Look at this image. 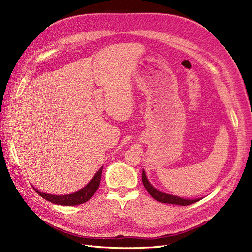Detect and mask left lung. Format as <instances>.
Listing matches in <instances>:
<instances>
[{
    "label": "left lung",
    "instance_id": "left-lung-1",
    "mask_svg": "<svg viewBox=\"0 0 252 252\" xmlns=\"http://www.w3.org/2000/svg\"><path fill=\"white\" fill-rule=\"evenodd\" d=\"M142 184L145 186L146 189L148 190V193L155 199L157 200L161 203H167V204H175V205H181V206H187L189 204H194L197 201H199L200 199H195V200H189V199H184L181 197H177V196H173V195H169V194H166L163 193V191L158 190L157 189H155L150 182L148 181L146 172L142 170Z\"/></svg>",
    "mask_w": 252,
    "mask_h": 252
}]
</instances>
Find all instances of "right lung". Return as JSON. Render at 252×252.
<instances>
[{"label": "right lung", "instance_id": "right-lung-1", "mask_svg": "<svg viewBox=\"0 0 252 252\" xmlns=\"http://www.w3.org/2000/svg\"><path fill=\"white\" fill-rule=\"evenodd\" d=\"M101 173H102V167L95 174L91 181L87 184L86 187H84L82 189L76 191L74 194L70 195H63V196H57V195H50V194H44L42 191H39L35 189L37 193L44 198L45 200L49 201L51 203L57 205H63V206H74V205H80L83 203L87 202L96 191L99 188L100 179H101Z\"/></svg>", "mask_w": 252, "mask_h": 252}]
</instances>
